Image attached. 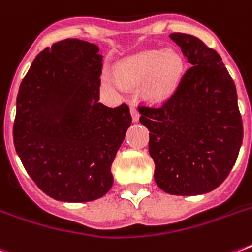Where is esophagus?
I'll return each instance as SVG.
<instances>
[{
  "label": "esophagus",
  "instance_id": "1",
  "mask_svg": "<svg viewBox=\"0 0 252 252\" xmlns=\"http://www.w3.org/2000/svg\"><path fill=\"white\" fill-rule=\"evenodd\" d=\"M130 115H132V120H133V122H138L140 114H138L137 108H136L134 104H130Z\"/></svg>",
  "mask_w": 252,
  "mask_h": 252
}]
</instances>
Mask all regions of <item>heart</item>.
<instances>
[{
    "label": "heart",
    "instance_id": "1",
    "mask_svg": "<svg viewBox=\"0 0 252 252\" xmlns=\"http://www.w3.org/2000/svg\"><path fill=\"white\" fill-rule=\"evenodd\" d=\"M183 59L172 49H146L123 59L116 65L119 80L126 85L142 84V93L152 102H162L174 93L183 74ZM107 84H115L110 76Z\"/></svg>",
    "mask_w": 252,
    "mask_h": 252
}]
</instances>
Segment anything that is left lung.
I'll return each instance as SVG.
<instances>
[{"label":"left lung","mask_w":252,"mask_h":252,"mask_svg":"<svg viewBox=\"0 0 252 252\" xmlns=\"http://www.w3.org/2000/svg\"><path fill=\"white\" fill-rule=\"evenodd\" d=\"M192 65L161 107H138L149 129L158 187L170 195L207 193L226 179L243 140L237 90L221 56L192 35L171 33Z\"/></svg>","instance_id":"obj_1"}]
</instances>
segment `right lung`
I'll return each mask as SVG.
<instances>
[{
	"instance_id": "1",
	"label": "right lung",
	"mask_w": 252,
	"mask_h": 252,
	"mask_svg": "<svg viewBox=\"0 0 252 252\" xmlns=\"http://www.w3.org/2000/svg\"><path fill=\"white\" fill-rule=\"evenodd\" d=\"M103 56L98 45L65 39L41 51L22 81L14 146L45 195L86 203L114 183L111 165L132 118L126 103H99Z\"/></svg>"
}]
</instances>
